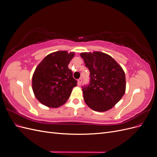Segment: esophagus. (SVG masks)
<instances>
[{"instance_id":"1","label":"esophagus","mask_w":157,"mask_h":157,"mask_svg":"<svg viewBox=\"0 0 157 157\" xmlns=\"http://www.w3.org/2000/svg\"><path fill=\"white\" fill-rule=\"evenodd\" d=\"M82 78H80L79 79H78V80H77V84H78V86H80V85H81V84H82Z\"/></svg>"}]
</instances>
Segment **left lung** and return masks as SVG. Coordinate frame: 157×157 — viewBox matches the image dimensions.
Wrapping results in <instances>:
<instances>
[{"label": "left lung", "mask_w": 157, "mask_h": 157, "mask_svg": "<svg viewBox=\"0 0 157 157\" xmlns=\"http://www.w3.org/2000/svg\"><path fill=\"white\" fill-rule=\"evenodd\" d=\"M80 55L90 75V84L82 89L85 103L95 111L112 109L126 91L124 70L111 56L103 52H82Z\"/></svg>", "instance_id": "left-lung-1"}]
</instances>
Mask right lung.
<instances>
[{"instance_id": "right-lung-1", "label": "right lung", "mask_w": 157, "mask_h": 157, "mask_svg": "<svg viewBox=\"0 0 157 157\" xmlns=\"http://www.w3.org/2000/svg\"><path fill=\"white\" fill-rule=\"evenodd\" d=\"M75 54L74 52H52L37 65L32 77V89L42 105L58 108L68 100L77 82L68 68Z\"/></svg>"}]
</instances>
